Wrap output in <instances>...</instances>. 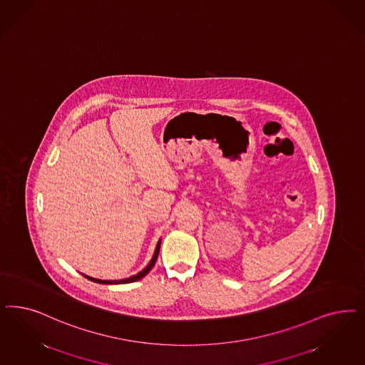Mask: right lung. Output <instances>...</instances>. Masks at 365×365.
Returning <instances> with one entry per match:
<instances>
[{
    "instance_id": "obj_1",
    "label": "right lung",
    "mask_w": 365,
    "mask_h": 365,
    "mask_svg": "<svg viewBox=\"0 0 365 365\" xmlns=\"http://www.w3.org/2000/svg\"><path fill=\"white\" fill-rule=\"evenodd\" d=\"M160 247H161V239L158 240V243H157V246H155V250H154L153 258L152 260L149 262V264L143 269V270L140 271L138 274H135V275H133V277H129V278H125V279H119V281H102V279H96V278H93V277H88V275H84L87 279H90V281H93V282L96 283H105V284H118V283H131L135 282V281H140L141 278H143L149 271L153 269L154 264H155V260L158 258V252H160Z\"/></svg>"
}]
</instances>
